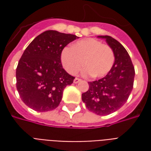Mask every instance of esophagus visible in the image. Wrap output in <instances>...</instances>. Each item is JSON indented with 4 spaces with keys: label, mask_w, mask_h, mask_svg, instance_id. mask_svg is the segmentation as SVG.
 Masks as SVG:
<instances>
[{
    "label": "esophagus",
    "mask_w": 151,
    "mask_h": 151,
    "mask_svg": "<svg viewBox=\"0 0 151 151\" xmlns=\"http://www.w3.org/2000/svg\"><path fill=\"white\" fill-rule=\"evenodd\" d=\"M82 82V80L81 79H79V78H74V80H73V83H75V84H78V83H79V82Z\"/></svg>",
    "instance_id": "34e87169"
}]
</instances>
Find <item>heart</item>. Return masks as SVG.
Listing matches in <instances>:
<instances>
[{
	"label": "heart",
	"instance_id": "1",
	"mask_svg": "<svg viewBox=\"0 0 151 151\" xmlns=\"http://www.w3.org/2000/svg\"><path fill=\"white\" fill-rule=\"evenodd\" d=\"M115 60L113 50L107 44L93 38L82 40L71 47H65L60 54L64 69L70 74H76L82 65L85 76L99 78L108 74Z\"/></svg>",
	"mask_w": 151,
	"mask_h": 151
}]
</instances>
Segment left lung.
Listing matches in <instances>:
<instances>
[{
  "label": "left lung",
  "mask_w": 151,
  "mask_h": 151,
  "mask_svg": "<svg viewBox=\"0 0 151 151\" xmlns=\"http://www.w3.org/2000/svg\"><path fill=\"white\" fill-rule=\"evenodd\" d=\"M104 39L113 50V66L104 78L90 82L89 90L82 95V100L92 112L106 116L117 111L126 103L133 90L135 76L134 67L126 49L117 40L108 35H99Z\"/></svg>",
  "instance_id": "left-lung-1"
}]
</instances>
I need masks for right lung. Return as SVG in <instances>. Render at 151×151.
I'll use <instances>...</instances> for the list:
<instances>
[{"instance_id":"add662e5","label":"right lung","mask_w":151,"mask_h":151,"mask_svg":"<svg viewBox=\"0 0 151 151\" xmlns=\"http://www.w3.org/2000/svg\"><path fill=\"white\" fill-rule=\"evenodd\" d=\"M77 35L46 31L33 40L18 61L16 86L22 102L37 111H52L59 106L63 91L74 77L63 69L60 54Z\"/></svg>"}]
</instances>
